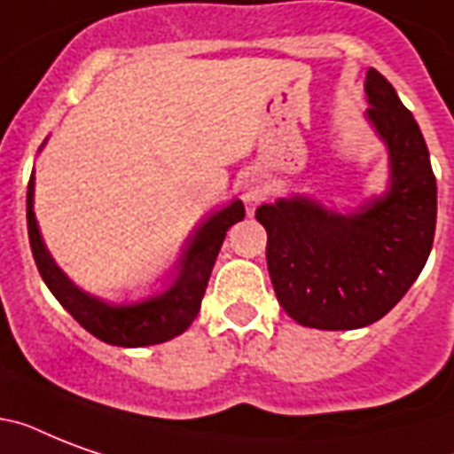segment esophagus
<instances>
[{
	"mask_svg": "<svg viewBox=\"0 0 454 454\" xmlns=\"http://www.w3.org/2000/svg\"><path fill=\"white\" fill-rule=\"evenodd\" d=\"M242 198L247 200V202H256V200L263 198V185L254 178H245L242 181Z\"/></svg>",
	"mask_w": 454,
	"mask_h": 454,
	"instance_id": "34e87169",
	"label": "esophagus"
}]
</instances>
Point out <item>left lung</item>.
Masks as SVG:
<instances>
[{
	"instance_id": "8db88e82",
	"label": "left lung",
	"mask_w": 454,
	"mask_h": 454,
	"mask_svg": "<svg viewBox=\"0 0 454 454\" xmlns=\"http://www.w3.org/2000/svg\"><path fill=\"white\" fill-rule=\"evenodd\" d=\"M367 117L387 141L391 188L358 214L313 200L262 205L266 263L285 313L303 327L356 330L377 323L405 297L429 259L436 233V176L415 117L374 67Z\"/></svg>"
}]
</instances>
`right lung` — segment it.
Returning a JSON list of instances; mask_svg holds the SVG:
<instances>
[{"label":"right lung","instance_id":"right-lung-1","mask_svg":"<svg viewBox=\"0 0 454 454\" xmlns=\"http://www.w3.org/2000/svg\"><path fill=\"white\" fill-rule=\"evenodd\" d=\"M32 195H35V176L27 184V235H30L32 256H35L42 280L51 290L53 297L59 299L60 306L84 330L91 332L106 344L127 346V348L162 344L191 327L198 316L200 301L205 297L207 283H209L214 262L219 256L228 228L245 219V207L240 200H235L233 205L214 214L212 219H207L191 235V242L181 256L178 278L169 290L162 292L160 297L134 303V306H108L77 290L63 276V270L53 263L39 235L37 219L32 212Z\"/></svg>","mask_w":454,"mask_h":454}]
</instances>
